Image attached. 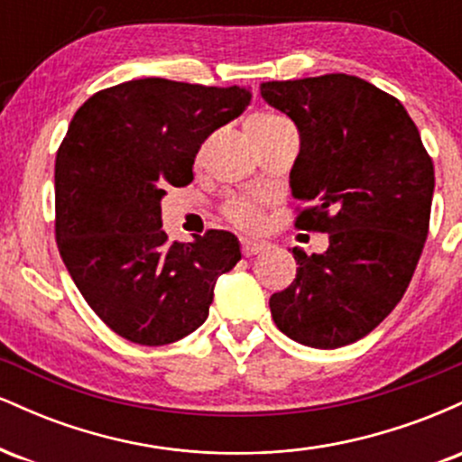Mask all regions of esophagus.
<instances>
[{
	"instance_id": "obj_1",
	"label": "esophagus",
	"mask_w": 462,
	"mask_h": 462,
	"mask_svg": "<svg viewBox=\"0 0 462 462\" xmlns=\"http://www.w3.org/2000/svg\"><path fill=\"white\" fill-rule=\"evenodd\" d=\"M264 249H267V243H263V241H252V238H243L241 241V252H243V256H256V254H261V252H264Z\"/></svg>"
}]
</instances>
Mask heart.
I'll return each mask as SVG.
<instances>
[{
    "label": "heart",
    "instance_id": "obj_1",
    "mask_svg": "<svg viewBox=\"0 0 462 462\" xmlns=\"http://www.w3.org/2000/svg\"><path fill=\"white\" fill-rule=\"evenodd\" d=\"M282 125H289V121L284 116L273 115V113H254L245 121V130L249 141H258L263 136L272 134L273 130L282 128ZM226 219L230 221L232 226L241 227V230H256L258 226L263 224V208L258 201L247 199V198H236L227 201L224 208Z\"/></svg>",
    "mask_w": 462,
    "mask_h": 462
}]
</instances>
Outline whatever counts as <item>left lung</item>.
Masks as SVG:
<instances>
[{
  "label": "left lung",
  "mask_w": 462,
  "mask_h": 462,
  "mask_svg": "<svg viewBox=\"0 0 462 462\" xmlns=\"http://www.w3.org/2000/svg\"><path fill=\"white\" fill-rule=\"evenodd\" d=\"M263 99L291 116L300 153L295 227L330 245L293 247L295 280L269 300L275 326L309 347L367 337L404 298L430 226L432 158L400 99L346 73L263 82Z\"/></svg>",
  "instance_id": "obj_1"
}]
</instances>
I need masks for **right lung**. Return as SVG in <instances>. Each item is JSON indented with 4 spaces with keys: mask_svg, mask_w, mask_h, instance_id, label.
I'll return each mask as SVG.
<instances>
[{
    "mask_svg": "<svg viewBox=\"0 0 462 462\" xmlns=\"http://www.w3.org/2000/svg\"><path fill=\"white\" fill-rule=\"evenodd\" d=\"M243 87L143 78L95 93L56 153V243L69 275L110 330L167 346L208 317L217 278L241 261L235 235L169 243L161 199L193 180L201 143L249 106Z\"/></svg>",
    "mask_w": 462,
    "mask_h": 462,
    "instance_id": "1",
    "label": "right lung"
}]
</instances>
